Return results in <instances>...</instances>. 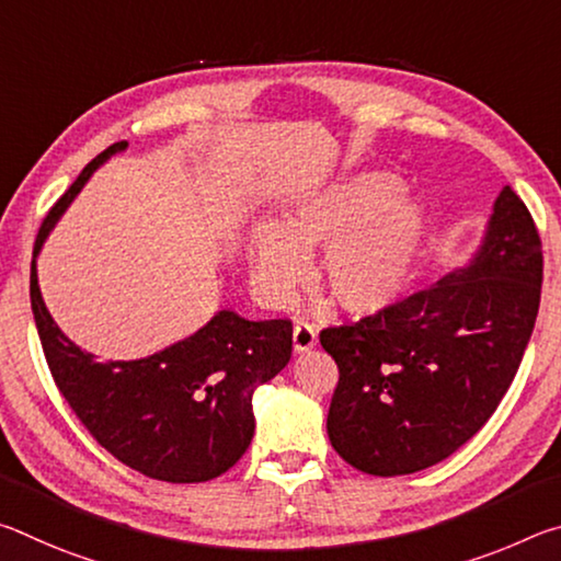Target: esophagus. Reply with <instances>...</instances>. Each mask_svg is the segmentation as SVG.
I'll return each instance as SVG.
<instances>
[{"label": "esophagus", "instance_id": "1", "mask_svg": "<svg viewBox=\"0 0 561 561\" xmlns=\"http://www.w3.org/2000/svg\"><path fill=\"white\" fill-rule=\"evenodd\" d=\"M291 341H294V351H297V354H304V351L317 346V329L307 324V321H297V324H294Z\"/></svg>", "mask_w": 561, "mask_h": 561}]
</instances>
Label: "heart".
I'll return each mask as SVG.
<instances>
[{"label":"heart","mask_w":561,"mask_h":561,"mask_svg":"<svg viewBox=\"0 0 561 561\" xmlns=\"http://www.w3.org/2000/svg\"><path fill=\"white\" fill-rule=\"evenodd\" d=\"M401 178L360 170L287 207L282 222H257L250 234L252 282L282 307L309 274L307 254L324 250L319 277L348 314L368 317L403 297L415 277L425 237V207L401 195Z\"/></svg>","instance_id":"b5f03b06"}]
</instances>
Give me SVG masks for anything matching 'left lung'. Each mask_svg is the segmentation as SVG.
<instances>
[{
	"label": "left lung",
	"instance_id": "8db88e82",
	"mask_svg": "<svg viewBox=\"0 0 561 561\" xmlns=\"http://www.w3.org/2000/svg\"><path fill=\"white\" fill-rule=\"evenodd\" d=\"M542 294V240L527 205L502 187L478 254L321 346L339 383L327 431L356 470L393 478L431 468L468 443L515 378Z\"/></svg>",
	"mask_w": 561,
	"mask_h": 561
}]
</instances>
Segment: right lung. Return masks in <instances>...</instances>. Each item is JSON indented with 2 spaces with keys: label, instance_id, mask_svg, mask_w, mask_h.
Wrapping results in <instances>:
<instances>
[{
  "label": "right lung",
  "instance_id": "1",
  "mask_svg": "<svg viewBox=\"0 0 561 561\" xmlns=\"http://www.w3.org/2000/svg\"><path fill=\"white\" fill-rule=\"evenodd\" d=\"M113 144L81 170L44 217L34 242L30 297L54 383L101 448L163 482H205L232 468L254 435L252 393L291 358V321L217 311L178 344L138 360H96L54 324L36 279V254Z\"/></svg>",
  "mask_w": 561,
  "mask_h": 561
}]
</instances>
